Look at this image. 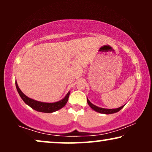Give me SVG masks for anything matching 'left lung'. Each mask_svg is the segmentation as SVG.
<instances>
[{
    "label": "left lung",
    "mask_w": 152,
    "mask_h": 152,
    "mask_svg": "<svg viewBox=\"0 0 152 152\" xmlns=\"http://www.w3.org/2000/svg\"><path fill=\"white\" fill-rule=\"evenodd\" d=\"M87 102H88V105L90 106L91 108H92V109L94 110V111L98 112V113H104V114H112V113H117V112L120 111V110H121L122 108L124 107V106H122V107H120L119 108H117V109H104V108L98 107H97V106L91 103L88 99H87Z\"/></svg>",
    "instance_id": "obj_1"
}]
</instances>
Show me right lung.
<instances>
[{
    "label": "right lung",
    "mask_w": 152,
    "mask_h": 152,
    "mask_svg": "<svg viewBox=\"0 0 152 152\" xmlns=\"http://www.w3.org/2000/svg\"><path fill=\"white\" fill-rule=\"evenodd\" d=\"M15 84L18 94H19L23 100L24 101V102L26 103V104L30 106L32 109L39 112H43V113H53V112L57 111L66 105V104L67 103V102L68 100V97H69L70 92H68L64 99H61L60 101L57 102L47 103L42 102H39L26 96V95L20 91V89L18 88L16 81Z\"/></svg>",
    "instance_id": "obj_1"
}]
</instances>
